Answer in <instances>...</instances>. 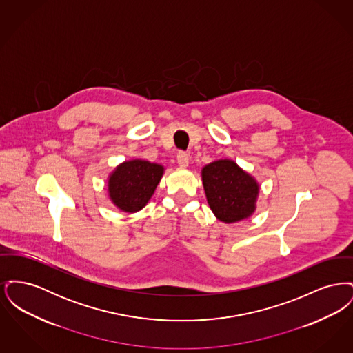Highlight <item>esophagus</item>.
<instances>
[{
  "label": "esophagus",
  "mask_w": 353,
  "mask_h": 353,
  "mask_svg": "<svg viewBox=\"0 0 353 353\" xmlns=\"http://www.w3.org/2000/svg\"><path fill=\"white\" fill-rule=\"evenodd\" d=\"M177 163L181 167H188V164H189V154L184 151L179 152L177 153Z\"/></svg>",
  "instance_id": "obj_1"
}]
</instances>
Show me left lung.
I'll list each match as a JSON object with an SVG mask.
<instances>
[{
    "instance_id": "8db88e82",
    "label": "left lung",
    "mask_w": 353,
    "mask_h": 353,
    "mask_svg": "<svg viewBox=\"0 0 353 353\" xmlns=\"http://www.w3.org/2000/svg\"><path fill=\"white\" fill-rule=\"evenodd\" d=\"M202 184L214 216L226 223L248 219L255 210L259 186L232 160H219L202 169Z\"/></svg>"
}]
</instances>
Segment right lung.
<instances>
[{"instance_id": "add662e5", "label": "right lung", "mask_w": 353, "mask_h": 353, "mask_svg": "<svg viewBox=\"0 0 353 353\" xmlns=\"http://www.w3.org/2000/svg\"><path fill=\"white\" fill-rule=\"evenodd\" d=\"M164 168L143 160L125 161L108 180V192L119 209L134 213L143 209L161 180Z\"/></svg>"}]
</instances>
